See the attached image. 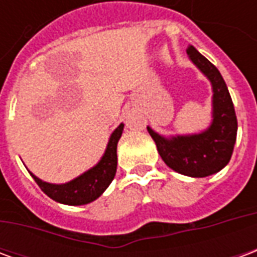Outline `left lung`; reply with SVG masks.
Instances as JSON below:
<instances>
[{
    "label": "left lung",
    "instance_id": "8db88e82",
    "mask_svg": "<svg viewBox=\"0 0 257 257\" xmlns=\"http://www.w3.org/2000/svg\"><path fill=\"white\" fill-rule=\"evenodd\" d=\"M187 55L212 84V123L201 134L178 135L171 139L150 126L147 131L171 169L191 178H205L221 171L230 161L237 139V115L220 71L193 45L187 48Z\"/></svg>",
    "mask_w": 257,
    "mask_h": 257
}]
</instances>
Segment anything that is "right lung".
<instances>
[{
    "label": "right lung",
    "instance_id": "1",
    "mask_svg": "<svg viewBox=\"0 0 257 257\" xmlns=\"http://www.w3.org/2000/svg\"><path fill=\"white\" fill-rule=\"evenodd\" d=\"M123 131V123H119L110 136L108 145L101 157V160L95 167L90 168L78 178L70 180L64 184H52L42 182L36 175H30L40 186V189L47 194L49 198L56 202L66 205H85L95 201L104 193L110 186L117 172V145Z\"/></svg>",
    "mask_w": 257,
    "mask_h": 257
}]
</instances>
